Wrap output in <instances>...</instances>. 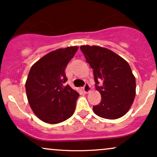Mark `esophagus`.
Segmentation results:
<instances>
[{
	"instance_id": "34e87169",
	"label": "esophagus",
	"mask_w": 157,
	"mask_h": 157,
	"mask_svg": "<svg viewBox=\"0 0 157 157\" xmlns=\"http://www.w3.org/2000/svg\"><path fill=\"white\" fill-rule=\"evenodd\" d=\"M90 89H90L89 82H86V83H85V85H84V86L82 87V90H83V91L85 93H88V92H89V91H90Z\"/></svg>"
}]
</instances>
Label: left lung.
<instances>
[{
    "label": "left lung",
    "mask_w": 157,
    "mask_h": 157,
    "mask_svg": "<svg viewBox=\"0 0 157 157\" xmlns=\"http://www.w3.org/2000/svg\"><path fill=\"white\" fill-rule=\"evenodd\" d=\"M80 49L93 69L95 87L102 97L100 103L93 106L94 112L109 120L122 117L136 95V80L129 64L106 48L87 45Z\"/></svg>",
    "instance_id": "8db88e82"
}]
</instances>
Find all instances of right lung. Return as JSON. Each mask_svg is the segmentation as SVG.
<instances>
[{
    "mask_svg": "<svg viewBox=\"0 0 157 157\" xmlns=\"http://www.w3.org/2000/svg\"><path fill=\"white\" fill-rule=\"evenodd\" d=\"M78 47L70 46L49 52L32 66L26 82L31 109L46 123H60L71 117L79 94L68 85L65 69Z\"/></svg>",
    "mask_w": 157,
    "mask_h": 157,
    "instance_id": "1",
    "label": "right lung"
}]
</instances>
